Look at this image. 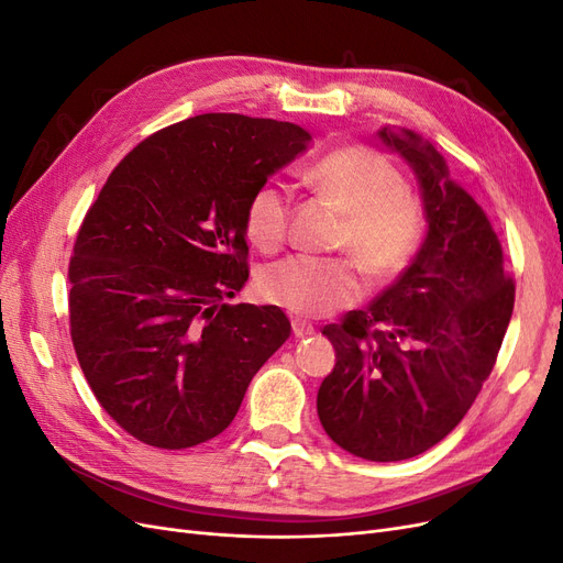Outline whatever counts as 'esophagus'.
Masks as SVG:
<instances>
[{"mask_svg":"<svg viewBox=\"0 0 563 563\" xmlns=\"http://www.w3.org/2000/svg\"><path fill=\"white\" fill-rule=\"evenodd\" d=\"M291 327H294V335H296V338H308V335L314 333L312 323L305 321V319H294Z\"/></svg>","mask_w":563,"mask_h":563,"instance_id":"esophagus-1","label":"esophagus"}]
</instances>
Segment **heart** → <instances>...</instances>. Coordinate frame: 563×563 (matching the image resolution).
Here are the masks:
<instances>
[{"label": "heart", "mask_w": 563, "mask_h": 563, "mask_svg": "<svg viewBox=\"0 0 563 563\" xmlns=\"http://www.w3.org/2000/svg\"><path fill=\"white\" fill-rule=\"evenodd\" d=\"M310 178L345 213L335 246L347 251L373 279L397 277L422 242L420 203L406 192L399 168L380 152L343 147L319 159ZM291 195L265 183L246 207V236L261 251H277L288 230ZM265 300L305 317H321L362 298L364 279L350 258L291 255L261 275Z\"/></svg>", "instance_id": "b5f03b06"}]
</instances>
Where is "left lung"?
<instances>
[{"mask_svg":"<svg viewBox=\"0 0 563 563\" xmlns=\"http://www.w3.org/2000/svg\"><path fill=\"white\" fill-rule=\"evenodd\" d=\"M378 141L418 180L428 234L413 263L366 310L323 327L335 366L317 391L323 430L347 453L397 463L439 444L490 376L515 308L498 234L411 129Z\"/></svg>","mask_w":563,"mask_h":563,"instance_id":"8db88e82","label":"left lung"}]
</instances>
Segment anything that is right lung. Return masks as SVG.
<instances>
[{
  "label": "right lung",
  "instance_id": "1",
  "mask_svg": "<svg viewBox=\"0 0 563 563\" xmlns=\"http://www.w3.org/2000/svg\"><path fill=\"white\" fill-rule=\"evenodd\" d=\"M288 122L211 112L152 133L117 164L79 228L70 333L108 416L143 444L223 432L291 333L275 305H230L246 279V207L308 150Z\"/></svg>",
  "mask_w": 563,
  "mask_h": 563
}]
</instances>
